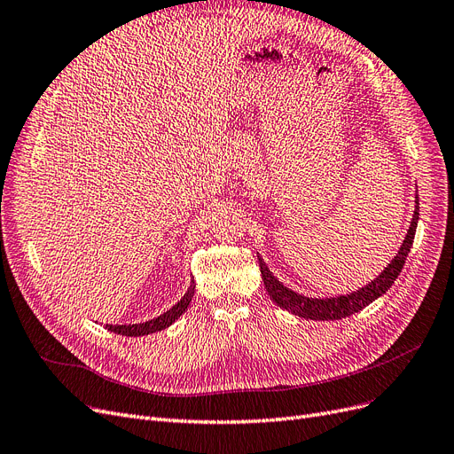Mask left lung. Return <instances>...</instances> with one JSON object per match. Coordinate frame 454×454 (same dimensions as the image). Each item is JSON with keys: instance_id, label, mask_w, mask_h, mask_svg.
<instances>
[{"instance_id": "left-lung-1", "label": "left lung", "mask_w": 454, "mask_h": 454, "mask_svg": "<svg viewBox=\"0 0 454 454\" xmlns=\"http://www.w3.org/2000/svg\"><path fill=\"white\" fill-rule=\"evenodd\" d=\"M417 207H419V197H417ZM417 222H419V208L413 214V222L411 227L405 234V240L400 247V252L396 254V257L393 259V262L388 267L368 284L366 287L358 289L348 296H336V299H308V296H302L299 293H294L291 289H287L286 286H281L279 281L272 276V272L269 270L267 264L259 257V267H261V276L264 281V287H267L270 299L284 309H289L291 314L304 317V319H316V321H334V319H343L348 316L356 314L363 308H366L370 302H373L383 293H387V289L395 284V279L398 278V274L403 269V262L408 259L410 249L413 246V239H415V231H417Z\"/></svg>"}]
</instances>
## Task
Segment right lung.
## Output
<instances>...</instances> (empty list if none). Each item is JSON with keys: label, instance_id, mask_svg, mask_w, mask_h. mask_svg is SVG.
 Instances as JSON below:
<instances>
[{"label": "right lung", "instance_id": "1", "mask_svg": "<svg viewBox=\"0 0 454 454\" xmlns=\"http://www.w3.org/2000/svg\"><path fill=\"white\" fill-rule=\"evenodd\" d=\"M193 294H195V284L192 281V286H190V289H187V293L182 296V301L170 308L168 311H165V314H161L160 317H155V319L146 321V323H138V325H105V328H106V331L121 334V336H146V334H152V333L163 331V328H167L168 325H173L184 314L187 306H190Z\"/></svg>", "mask_w": 454, "mask_h": 454}]
</instances>
